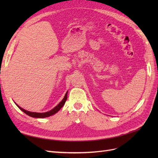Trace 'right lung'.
<instances>
[{"label":"right lung","mask_w":158,"mask_h":158,"mask_svg":"<svg viewBox=\"0 0 158 158\" xmlns=\"http://www.w3.org/2000/svg\"><path fill=\"white\" fill-rule=\"evenodd\" d=\"M67 94H68V92H66L64 98L62 99V101L58 105H57L56 106H55L53 109H52L51 110H50L49 111L45 112V113H36V112H31V111H26V110L23 109V108L20 107L15 102H14V103H15V104L18 107L19 109L22 110V111L23 113H25L26 114L29 115L30 117H33V118H45V117H48L53 115L54 114L56 113L62 107H63V106H64L66 101V99H67Z\"/></svg>","instance_id":"obj_1"}]
</instances>
